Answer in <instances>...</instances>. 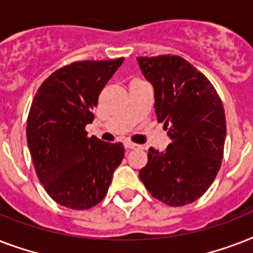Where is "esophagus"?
Returning <instances> with one entry per match:
<instances>
[{
    "label": "esophagus",
    "instance_id": "esophagus-1",
    "mask_svg": "<svg viewBox=\"0 0 253 253\" xmlns=\"http://www.w3.org/2000/svg\"><path fill=\"white\" fill-rule=\"evenodd\" d=\"M125 147L128 148V150H140V148H142L140 144H136V143H132V142H126L125 143Z\"/></svg>",
    "mask_w": 253,
    "mask_h": 253
}]
</instances>
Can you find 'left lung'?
<instances>
[{"label": "left lung", "mask_w": 253, "mask_h": 253, "mask_svg": "<svg viewBox=\"0 0 253 253\" xmlns=\"http://www.w3.org/2000/svg\"><path fill=\"white\" fill-rule=\"evenodd\" d=\"M155 90V111L172 143L151 147L139 177L156 200L184 206L198 200L215 180L223 159L226 115L215 87L204 73L176 55L138 57Z\"/></svg>", "instance_id": "left-lung-1"}]
</instances>
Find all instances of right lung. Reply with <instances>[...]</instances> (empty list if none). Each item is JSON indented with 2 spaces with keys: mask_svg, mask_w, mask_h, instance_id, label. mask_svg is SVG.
<instances>
[{
  "mask_svg": "<svg viewBox=\"0 0 253 253\" xmlns=\"http://www.w3.org/2000/svg\"><path fill=\"white\" fill-rule=\"evenodd\" d=\"M115 60L76 61L43 81L27 118V144L38 178L61 206L86 210L105 198L125 158L122 143L87 136L98 95L122 65Z\"/></svg>",
  "mask_w": 253,
  "mask_h": 253,
  "instance_id": "right-lung-1",
  "label": "right lung"
}]
</instances>
